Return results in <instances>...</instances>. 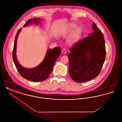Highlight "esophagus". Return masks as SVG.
<instances>
[{
	"instance_id": "obj_1",
	"label": "esophagus",
	"mask_w": 122,
	"mask_h": 122,
	"mask_svg": "<svg viewBox=\"0 0 122 122\" xmlns=\"http://www.w3.org/2000/svg\"><path fill=\"white\" fill-rule=\"evenodd\" d=\"M62 52L63 54H65L66 53V50L65 49H63L62 50Z\"/></svg>"
}]
</instances>
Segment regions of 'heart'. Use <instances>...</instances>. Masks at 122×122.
I'll list each match as a JSON object with an SVG mask.
<instances>
[{"label":"heart","instance_id":"heart-1","mask_svg":"<svg viewBox=\"0 0 122 122\" xmlns=\"http://www.w3.org/2000/svg\"><path fill=\"white\" fill-rule=\"evenodd\" d=\"M76 26L77 25L75 24L70 23L65 29L64 35H68L72 32L67 38V42L69 44L73 45L76 44L81 38L82 29L79 27L76 28Z\"/></svg>","mask_w":122,"mask_h":122}]
</instances>
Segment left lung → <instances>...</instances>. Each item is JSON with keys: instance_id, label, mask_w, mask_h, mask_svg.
I'll use <instances>...</instances> for the list:
<instances>
[{"instance_id": "8db88e82", "label": "left lung", "mask_w": 122, "mask_h": 122, "mask_svg": "<svg viewBox=\"0 0 122 122\" xmlns=\"http://www.w3.org/2000/svg\"><path fill=\"white\" fill-rule=\"evenodd\" d=\"M92 33L70 49L69 73L74 81L83 83L100 74L106 58L103 35L94 22Z\"/></svg>"}]
</instances>
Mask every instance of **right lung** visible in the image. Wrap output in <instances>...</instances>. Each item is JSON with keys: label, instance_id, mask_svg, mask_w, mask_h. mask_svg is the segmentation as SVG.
<instances>
[{"label": "right lung", "instance_id": "obj_1", "mask_svg": "<svg viewBox=\"0 0 122 122\" xmlns=\"http://www.w3.org/2000/svg\"><path fill=\"white\" fill-rule=\"evenodd\" d=\"M40 18H35L30 19L24 25L23 27L29 25L33 23L35 24H39ZM22 28H20L16 35L13 51V58L18 72L22 77L33 82H41L46 79L51 74L53 65L56 60L60 56L61 47H55L52 49H49L46 51L45 56L41 64L37 66L30 69L23 67L19 64L16 58V46L18 37Z\"/></svg>", "mask_w": 122, "mask_h": 122}]
</instances>
